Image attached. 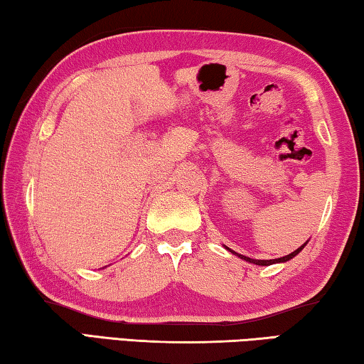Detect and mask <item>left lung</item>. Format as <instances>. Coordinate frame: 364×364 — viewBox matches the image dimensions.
<instances>
[{"mask_svg": "<svg viewBox=\"0 0 364 364\" xmlns=\"http://www.w3.org/2000/svg\"><path fill=\"white\" fill-rule=\"evenodd\" d=\"M306 245V242L304 244V245H300V247L297 249V250H294L292 254H289V255H286V257H281V258H274V260H254V258H249V257H245V255H241V254H236V252L234 250H231V249H228L231 252V254H234V255H237L239 258H242V260H245V262H250V263H254V264H260V267H268V264H273V263H284V262H289L291 260V258H294L295 255L299 254V252H301V249H304Z\"/></svg>", "mask_w": 364, "mask_h": 364, "instance_id": "8db88e82", "label": "left lung"}]
</instances>
